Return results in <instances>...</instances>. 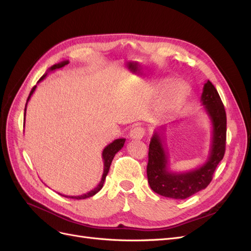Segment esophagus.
<instances>
[{
	"instance_id": "34e87169",
	"label": "esophagus",
	"mask_w": 251,
	"mask_h": 251,
	"mask_svg": "<svg viewBox=\"0 0 251 251\" xmlns=\"http://www.w3.org/2000/svg\"><path fill=\"white\" fill-rule=\"evenodd\" d=\"M144 133H146V130L140 126H136L134 127L131 128L130 131V137L132 139H142V137L144 136Z\"/></svg>"
}]
</instances>
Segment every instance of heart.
<instances>
[{"mask_svg": "<svg viewBox=\"0 0 251 251\" xmlns=\"http://www.w3.org/2000/svg\"><path fill=\"white\" fill-rule=\"evenodd\" d=\"M171 79H164L161 82L157 83L153 88V94H158L164 88L171 85ZM189 89L183 82H178L173 85L166 92L161 96L157 104V110L161 114H168L179 108L184 102L188 95Z\"/></svg>", "mask_w": 251, "mask_h": 251, "instance_id": "obj_1", "label": "heart"}]
</instances>
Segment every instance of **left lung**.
<instances>
[{
	"mask_svg": "<svg viewBox=\"0 0 251 251\" xmlns=\"http://www.w3.org/2000/svg\"><path fill=\"white\" fill-rule=\"evenodd\" d=\"M201 102L212 126L211 144L207 160L199 168L185 173H174L169 169V154L164 147L165 125L155 131L150 142L148 181L158 195L182 200L206 188L216 168L225 154L226 113L217 89L207 80L204 83Z\"/></svg>",
	"mask_w": 251,
	"mask_h": 251,
	"instance_id": "8db88e82",
	"label": "left lung"
}]
</instances>
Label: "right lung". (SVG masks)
<instances>
[{
    "instance_id": "1",
    "label": "right lung",
    "mask_w": 251,
    "mask_h": 251,
    "mask_svg": "<svg viewBox=\"0 0 251 251\" xmlns=\"http://www.w3.org/2000/svg\"><path fill=\"white\" fill-rule=\"evenodd\" d=\"M68 64H69V60H64V62H62V63H58V64H55V65H53L52 67H50L48 71H49V72L55 71V70H57V69H60V68L65 67V66L68 65ZM47 74H48V73L44 74L43 76L40 78V80L37 81V82L42 81L45 77L47 76ZM35 88H36V86H34V87L32 88L31 92H30V94H29V96H28V98H27V102H26V105H25V114H24L25 117H26V107H27V103H28V101H29V100H30V97H31V95L33 94V92L35 91ZM24 120H25V119H24ZM125 142H126V139H125V138H119V139L114 140L113 142H111L110 144H108V146L103 149V151H102L103 174H102V177H101V180H100V184H98L94 189H92V191H90V192H88V193H86V194H83V195H80V196H66V195H62V194H59V195H62V196H64V197H66V198H72V199L80 200V199L90 198V197H92V196H94L95 194H97L98 192H100V189L102 188V186H103L105 177H107V175H108V173H109L110 165H111V163H112V160H113L114 156H115V154L117 153V151H119L121 149H123Z\"/></svg>"
}]
</instances>
